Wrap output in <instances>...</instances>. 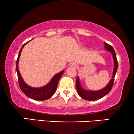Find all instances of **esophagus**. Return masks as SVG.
Instances as JSON below:
<instances>
[{
  "label": "esophagus",
  "instance_id": "esophagus-1",
  "mask_svg": "<svg viewBox=\"0 0 134 134\" xmlns=\"http://www.w3.org/2000/svg\"><path fill=\"white\" fill-rule=\"evenodd\" d=\"M71 66H72V67L76 68V67L77 66V65L76 63H72L71 64Z\"/></svg>",
  "mask_w": 134,
  "mask_h": 134
}]
</instances>
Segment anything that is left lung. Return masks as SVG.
Here are the masks:
<instances>
[{"label":"left lung","mask_w":134,"mask_h":134,"mask_svg":"<svg viewBox=\"0 0 134 134\" xmlns=\"http://www.w3.org/2000/svg\"><path fill=\"white\" fill-rule=\"evenodd\" d=\"M104 44H105L104 47H105L106 51L110 52L113 56V62H114V68H113L112 77H111V80H110L107 85H106L104 88L99 90L98 91L87 90L84 89L82 87L81 83H80L79 77H77L76 86L78 94L79 95L80 98L84 99L85 100H91V101H92V100H96L99 99L106 96V95L110 91L111 88H112L113 83H114L115 80L114 78L117 71V69H118V62H117L116 54H115V52L112 46L108 44L107 43H105V42L104 43Z\"/></svg>","instance_id":"left-lung-1"}]
</instances>
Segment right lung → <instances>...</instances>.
<instances>
[{
    "label": "right lung",
    "mask_w": 134,
    "mask_h": 134,
    "mask_svg": "<svg viewBox=\"0 0 134 134\" xmlns=\"http://www.w3.org/2000/svg\"><path fill=\"white\" fill-rule=\"evenodd\" d=\"M28 42L25 43L23 46H22L21 50L19 52V55H18L17 61H16V71L18 73V82H19V87L22 91L29 98L35 100H45L51 98L54 95L55 91L57 87L58 86V81H59L60 77L63 75L64 71L63 70L61 72L57 73L54 75V77L51 80L47 85L43 86L42 87L39 88H34L30 87L27 85L25 82L24 81L23 77H22L21 74H20L19 68H18V63H19V60L20 55H21L22 49L24 46Z\"/></svg>",
    "instance_id": "obj_1"
}]
</instances>
